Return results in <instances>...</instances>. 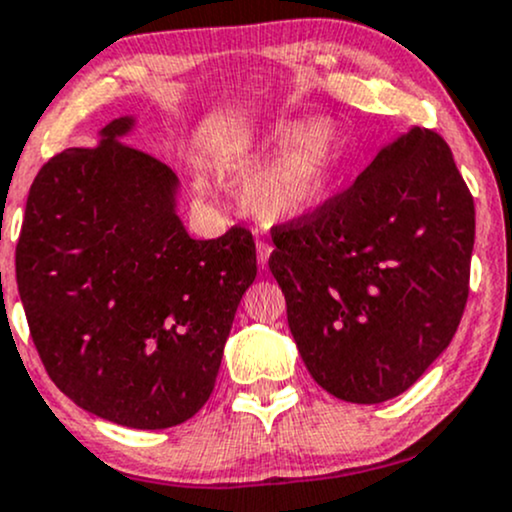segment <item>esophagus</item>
I'll return each mask as SVG.
<instances>
[{
    "label": "esophagus",
    "mask_w": 512,
    "mask_h": 512,
    "mask_svg": "<svg viewBox=\"0 0 512 512\" xmlns=\"http://www.w3.org/2000/svg\"><path fill=\"white\" fill-rule=\"evenodd\" d=\"M271 251H273V246L268 244V241H263V239H256L258 266H261V268H266V266H268V258H271Z\"/></svg>",
    "instance_id": "34e87169"
}]
</instances>
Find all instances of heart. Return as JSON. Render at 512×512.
<instances>
[{
	"label": "heart",
	"mask_w": 512,
	"mask_h": 512,
	"mask_svg": "<svg viewBox=\"0 0 512 512\" xmlns=\"http://www.w3.org/2000/svg\"><path fill=\"white\" fill-rule=\"evenodd\" d=\"M343 162V135L331 120H278L227 171L241 203L266 222L295 220L324 205ZM205 191V179L195 181Z\"/></svg>",
	"instance_id": "b5f03b06"
}]
</instances>
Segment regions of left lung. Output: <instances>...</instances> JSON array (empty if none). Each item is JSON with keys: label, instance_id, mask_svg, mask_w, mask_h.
<instances>
[{"label": "left lung", "instance_id": "obj_1", "mask_svg": "<svg viewBox=\"0 0 512 512\" xmlns=\"http://www.w3.org/2000/svg\"><path fill=\"white\" fill-rule=\"evenodd\" d=\"M271 237L292 338L336 399H394L450 346L469 295L474 198L438 132L399 135L348 191Z\"/></svg>", "mask_w": 512, "mask_h": 512}]
</instances>
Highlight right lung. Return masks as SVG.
<instances>
[{"instance_id":"right-lung-1","label":"right lung","mask_w":512,"mask_h":512,"mask_svg":"<svg viewBox=\"0 0 512 512\" xmlns=\"http://www.w3.org/2000/svg\"><path fill=\"white\" fill-rule=\"evenodd\" d=\"M132 128V116L111 120L99 147L65 149L38 171L16 283L57 389L118 426L162 430L210 399L256 244L241 227L193 239L179 179L125 145Z\"/></svg>"}]
</instances>
